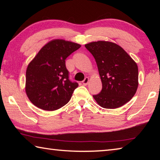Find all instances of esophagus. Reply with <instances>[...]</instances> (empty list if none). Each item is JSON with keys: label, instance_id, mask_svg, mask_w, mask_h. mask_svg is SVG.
Segmentation results:
<instances>
[{"label": "esophagus", "instance_id": "obj_1", "mask_svg": "<svg viewBox=\"0 0 160 160\" xmlns=\"http://www.w3.org/2000/svg\"><path fill=\"white\" fill-rule=\"evenodd\" d=\"M88 82H89V78L86 77V78H85V80H84L82 81L83 85H88Z\"/></svg>", "mask_w": 160, "mask_h": 160}]
</instances>
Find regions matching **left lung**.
<instances>
[{"label": "left lung", "mask_w": 160, "mask_h": 160, "mask_svg": "<svg viewBox=\"0 0 160 160\" xmlns=\"http://www.w3.org/2000/svg\"><path fill=\"white\" fill-rule=\"evenodd\" d=\"M85 47L95 59L102 83L100 93L93 95L97 104L105 109H116L128 102L138 87L137 63L115 43L98 41Z\"/></svg>", "instance_id": "8db88e82"}]
</instances>
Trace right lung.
I'll use <instances>...</instances> for the list:
<instances>
[{"label": "right lung", "mask_w": 160, "mask_h": 160, "mask_svg": "<svg viewBox=\"0 0 160 160\" xmlns=\"http://www.w3.org/2000/svg\"><path fill=\"white\" fill-rule=\"evenodd\" d=\"M80 47L53 39L40 49L26 70L25 92L32 104L43 110L54 111L70 101L78 84L69 80L66 59Z\"/></svg>", "instance_id": "1"}]
</instances>
